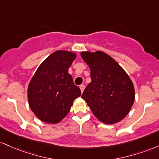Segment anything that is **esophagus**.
<instances>
[{
  "label": "esophagus",
  "mask_w": 159,
  "mask_h": 159,
  "mask_svg": "<svg viewBox=\"0 0 159 159\" xmlns=\"http://www.w3.org/2000/svg\"><path fill=\"white\" fill-rule=\"evenodd\" d=\"M80 90H81V92L83 93V91H84V89H85V85H81L80 86Z\"/></svg>",
  "instance_id": "1"
}]
</instances>
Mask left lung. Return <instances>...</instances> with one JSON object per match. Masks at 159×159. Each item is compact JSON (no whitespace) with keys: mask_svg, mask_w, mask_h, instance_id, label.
Returning <instances> with one entry per match:
<instances>
[{"mask_svg":"<svg viewBox=\"0 0 159 159\" xmlns=\"http://www.w3.org/2000/svg\"><path fill=\"white\" fill-rule=\"evenodd\" d=\"M90 67L92 82L82 94L98 120L113 125L122 120L135 99L134 86L124 69L102 51L80 53Z\"/></svg>","mask_w":159,"mask_h":159,"instance_id":"8db88e82","label":"left lung"}]
</instances>
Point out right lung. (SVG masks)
Masks as SVG:
<instances>
[{
	"mask_svg": "<svg viewBox=\"0 0 159 159\" xmlns=\"http://www.w3.org/2000/svg\"><path fill=\"white\" fill-rule=\"evenodd\" d=\"M75 52L57 50L46 58L34 74L28 87V104L40 120L60 122L70 111L74 101L81 95L68 69Z\"/></svg>",
	"mask_w": 159,
	"mask_h": 159,
	"instance_id": "1",
	"label": "right lung"
}]
</instances>
